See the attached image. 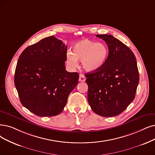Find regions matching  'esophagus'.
I'll return each instance as SVG.
<instances>
[{"mask_svg":"<svg viewBox=\"0 0 155 155\" xmlns=\"http://www.w3.org/2000/svg\"><path fill=\"white\" fill-rule=\"evenodd\" d=\"M85 80H86V77L83 75V74H80L79 81L80 82H84V81H85Z\"/></svg>","mask_w":155,"mask_h":155,"instance_id":"1","label":"esophagus"}]
</instances>
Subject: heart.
<instances>
[{
	"mask_svg": "<svg viewBox=\"0 0 155 155\" xmlns=\"http://www.w3.org/2000/svg\"><path fill=\"white\" fill-rule=\"evenodd\" d=\"M108 55L109 48L106 44L84 39L74 45L72 53H67L66 60L71 67H76L78 60H81L82 67L86 71L95 72L104 66Z\"/></svg>",
	"mask_w": 155,
	"mask_h": 155,
	"instance_id": "b5f03b06",
	"label": "heart"
}]
</instances>
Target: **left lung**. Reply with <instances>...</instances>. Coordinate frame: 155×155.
Here are the masks:
<instances>
[{"label":"left lung","instance_id":"1","mask_svg":"<svg viewBox=\"0 0 155 155\" xmlns=\"http://www.w3.org/2000/svg\"><path fill=\"white\" fill-rule=\"evenodd\" d=\"M96 36L106 42L109 55L100 70L85 74L88 101L97 114L115 116L124 111L135 98L139 82L137 61L131 49L113 35Z\"/></svg>","mask_w":155,"mask_h":155}]
</instances>
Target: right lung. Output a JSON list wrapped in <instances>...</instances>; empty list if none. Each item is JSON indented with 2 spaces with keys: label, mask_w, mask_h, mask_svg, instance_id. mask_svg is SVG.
<instances>
[{
  "label": "right lung",
  "mask_w": 155,
  "mask_h": 155,
  "mask_svg": "<svg viewBox=\"0 0 155 155\" xmlns=\"http://www.w3.org/2000/svg\"><path fill=\"white\" fill-rule=\"evenodd\" d=\"M67 50L52 35L25 49L18 60L15 84L20 102L37 116L61 113L78 83L79 74L65 70Z\"/></svg>",
  "instance_id": "add662e5"
}]
</instances>
